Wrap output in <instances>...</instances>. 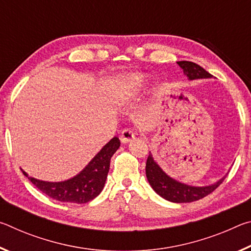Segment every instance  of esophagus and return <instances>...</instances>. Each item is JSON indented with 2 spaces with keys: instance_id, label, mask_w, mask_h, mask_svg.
Returning a JSON list of instances; mask_svg holds the SVG:
<instances>
[{
  "instance_id": "34e87169",
  "label": "esophagus",
  "mask_w": 251,
  "mask_h": 251,
  "mask_svg": "<svg viewBox=\"0 0 251 251\" xmlns=\"http://www.w3.org/2000/svg\"><path fill=\"white\" fill-rule=\"evenodd\" d=\"M121 142L123 143V144H127V143H129L131 139H134L135 138V131L134 130H131V129H124L122 131V134H121Z\"/></svg>"
}]
</instances>
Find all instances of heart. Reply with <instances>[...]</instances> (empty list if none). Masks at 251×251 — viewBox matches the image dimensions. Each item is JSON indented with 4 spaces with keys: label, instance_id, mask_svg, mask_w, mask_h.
Here are the masks:
<instances>
[{
    "label": "heart",
    "instance_id": "obj_1",
    "mask_svg": "<svg viewBox=\"0 0 251 251\" xmlns=\"http://www.w3.org/2000/svg\"><path fill=\"white\" fill-rule=\"evenodd\" d=\"M146 82V75L141 73H125L118 75L113 80V85L116 87L117 101L125 103L133 99L137 92L145 86Z\"/></svg>",
    "mask_w": 251,
    "mask_h": 251
}]
</instances>
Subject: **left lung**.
I'll return each instance as SVG.
<instances>
[{"label": "left lung", "mask_w": 251, "mask_h": 251, "mask_svg": "<svg viewBox=\"0 0 251 251\" xmlns=\"http://www.w3.org/2000/svg\"><path fill=\"white\" fill-rule=\"evenodd\" d=\"M177 64L184 71V74L189 80L212 77L211 74L208 73L196 63L180 61L177 62ZM146 177L156 194L172 202H192L199 201V199L206 197L207 195L214 192L226 178V176H224L214 184L208 186H190L184 184V182L178 181L168 176L156 163L151 151L146 161Z\"/></svg>", "instance_id": "obj_1"}]
</instances>
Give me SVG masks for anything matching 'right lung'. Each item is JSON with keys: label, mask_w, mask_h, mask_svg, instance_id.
Returning <instances> with one entry per match:
<instances>
[{"label": "right lung", "mask_w": 251, "mask_h": 251, "mask_svg": "<svg viewBox=\"0 0 251 251\" xmlns=\"http://www.w3.org/2000/svg\"><path fill=\"white\" fill-rule=\"evenodd\" d=\"M118 137H113L97 152L90 163L77 175L63 181H45L29 177L22 169L32 184L55 201L62 202L85 203L99 196L104 188L109 171L112 156L120 148Z\"/></svg>", "instance_id": "add662e5"}]
</instances>
